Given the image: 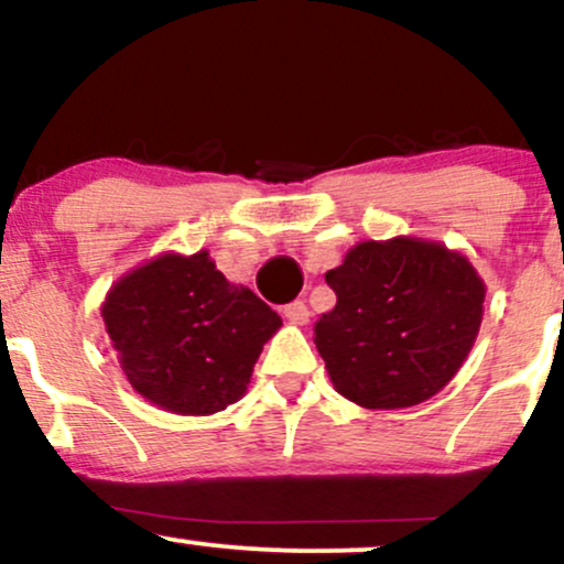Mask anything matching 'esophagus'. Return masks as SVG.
Here are the masks:
<instances>
[{
  "instance_id": "1",
  "label": "esophagus",
  "mask_w": 564,
  "mask_h": 564,
  "mask_svg": "<svg viewBox=\"0 0 564 564\" xmlns=\"http://www.w3.org/2000/svg\"><path fill=\"white\" fill-rule=\"evenodd\" d=\"M283 318H286L289 323H294V326H304V323L310 321L307 304H304L302 300L286 304V307H283Z\"/></svg>"
}]
</instances>
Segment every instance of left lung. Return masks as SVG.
Instances as JSON below:
<instances>
[{"label":"left lung","mask_w":564,"mask_h":564,"mask_svg":"<svg viewBox=\"0 0 564 564\" xmlns=\"http://www.w3.org/2000/svg\"><path fill=\"white\" fill-rule=\"evenodd\" d=\"M326 283L336 307L315 323V347L334 390L371 411L430 400L480 334L485 281L467 254L440 241H360Z\"/></svg>","instance_id":"8db88e82"}]
</instances>
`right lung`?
<instances>
[{
  "label": "right lung",
  "instance_id": "obj_1",
  "mask_svg": "<svg viewBox=\"0 0 564 564\" xmlns=\"http://www.w3.org/2000/svg\"><path fill=\"white\" fill-rule=\"evenodd\" d=\"M100 315L132 390L180 416L238 403L264 341L283 326L254 291L219 273L206 249L161 251L127 270Z\"/></svg>",
  "mask_w": 564,
  "mask_h": 564
}]
</instances>
